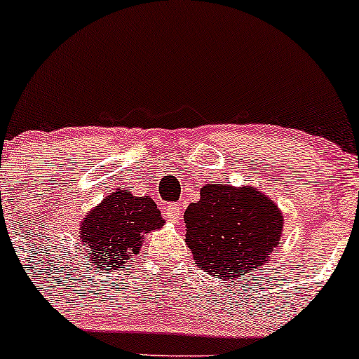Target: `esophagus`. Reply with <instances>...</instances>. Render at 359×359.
Instances as JSON below:
<instances>
[{"label": "esophagus", "mask_w": 359, "mask_h": 359, "mask_svg": "<svg viewBox=\"0 0 359 359\" xmlns=\"http://www.w3.org/2000/svg\"><path fill=\"white\" fill-rule=\"evenodd\" d=\"M181 213H183V212H181V205L180 203H169L166 207V219L169 220V222L178 224Z\"/></svg>", "instance_id": "obj_1"}]
</instances>
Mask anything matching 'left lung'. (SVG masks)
Returning a JSON list of instances; mask_svg holds the SVG:
<instances>
[{
  "label": "left lung",
  "instance_id": "left-lung-1",
  "mask_svg": "<svg viewBox=\"0 0 359 359\" xmlns=\"http://www.w3.org/2000/svg\"><path fill=\"white\" fill-rule=\"evenodd\" d=\"M184 224L195 264L219 280L263 266L283 233L281 210L264 193L217 183L201 188Z\"/></svg>",
  "mask_w": 359,
  "mask_h": 359
}]
</instances>
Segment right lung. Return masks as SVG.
I'll return each instance as SVG.
<instances>
[{"label": "right lung", "instance_id": "add662e5", "mask_svg": "<svg viewBox=\"0 0 359 359\" xmlns=\"http://www.w3.org/2000/svg\"><path fill=\"white\" fill-rule=\"evenodd\" d=\"M163 225L154 200L116 190L88 213L79 229V241L88 248L91 266L111 271L132 255H139L144 236Z\"/></svg>", "mask_w": 359, "mask_h": 359}]
</instances>
